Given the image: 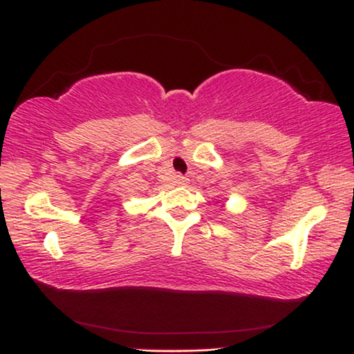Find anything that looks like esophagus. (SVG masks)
<instances>
[{
	"label": "esophagus",
	"instance_id": "1",
	"mask_svg": "<svg viewBox=\"0 0 354 354\" xmlns=\"http://www.w3.org/2000/svg\"><path fill=\"white\" fill-rule=\"evenodd\" d=\"M176 183L179 184V186H186V184L189 183V179L184 176H176Z\"/></svg>",
	"mask_w": 354,
	"mask_h": 354
}]
</instances>
